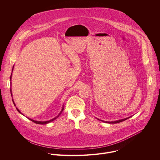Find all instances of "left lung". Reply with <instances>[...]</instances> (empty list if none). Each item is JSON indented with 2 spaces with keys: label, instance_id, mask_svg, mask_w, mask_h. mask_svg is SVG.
Instances as JSON below:
<instances>
[{
  "label": "left lung",
  "instance_id": "1",
  "mask_svg": "<svg viewBox=\"0 0 160 160\" xmlns=\"http://www.w3.org/2000/svg\"><path fill=\"white\" fill-rule=\"evenodd\" d=\"M130 117H128V118H124V119H122V120H117V121H114V122H105V121H102V120H101L103 122H106V123H120V122H123L125 120H126L127 119H128L130 118Z\"/></svg>",
  "mask_w": 160,
  "mask_h": 160
}]
</instances>
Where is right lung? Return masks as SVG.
I'll return each instance as SVG.
<instances>
[{
  "label": "right lung",
  "instance_id": "right-lung-1",
  "mask_svg": "<svg viewBox=\"0 0 160 160\" xmlns=\"http://www.w3.org/2000/svg\"><path fill=\"white\" fill-rule=\"evenodd\" d=\"M13 68H14V66H13V67H12V71H13ZM11 78H12V73H11V77H10V80H11ZM11 96H12V90H11ZM12 102H13V103H14V105L16 106V104H15V103H14V101H13V99H12ZM16 109L18 110V111L19 112V113H21V115H22V114L21 112V111L16 108ZM63 109H64V108H63V106H62V109H61V111H60V112L58 114V116H56L55 118H52V120H48V121H44V122H40V121H37V120H33V119H31V118H28H28L30 120H31V121H32L33 122H34V123H37V124H40V125H45V124H48V123H50V122H52V121H54V120H55L56 119H57L59 117V115H61V114L62 113V111H63Z\"/></svg>",
  "mask_w": 160,
  "mask_h": 160
}]
</instances>
